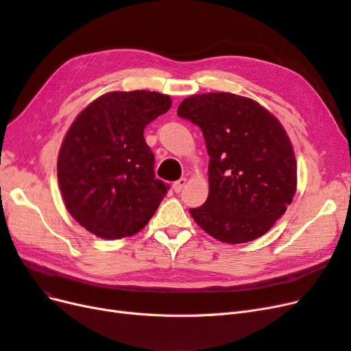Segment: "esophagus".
Segmentation results:
<instances>
[{
	"label": "esophagus",
	"instance_id": "obj_1",
	"mask_svg": "<svg viewBox=\"0 0 351 351\" xmlns=\"http://www.w3.org/2000/svg\"><path fill=\"white\" fill-rule=\"evenodd\" d=\"M187 184V180L186 178H180V180H177V182L173 184V189H174V192L176 193H180L182 192V190L184 189V186Z\"/></svg>",
	"mask_w": 351,
	"mask_h": 351
}]
</instances>
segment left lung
Segmentation results:
<instances>
[{
  "instance_id": "left-lung-1",
  "label": "left lung",
  "mask_w": 351,
  "mask_h": 351,
  "mask_svg": "<svg viewBox=\"0 0 351 351\" xmlns=\"http://www.w3.org/2000/svg\"><path fill=\"white\" fill-rule=\"evenodd\" d=\"M178 117L199 125L209 155V195L190 209L196 224L228 244L263 236L291 204L297 167L275 117L253 99L226 92L193 95Z\"/></svg>"
}]
</instances>
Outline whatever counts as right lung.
<instances>
[{
	"label": "right lung",
	"mask_w": 351,
	"mask_h": 351,
	"mask_svg": "<svg viewBox=\"0 0 351 351\" xmlns=\"http://www.w3.org/2000/svg\"><path fill=\"white\" fill-rule=\"evenodd\" d=\"M169 108L168 95L110 92L73 121L58 155V183L71 217L95 236L136 234L167 195L143 132Z\"/></svg>",
	"instance_id": "right-lung-1"
}]
</instances>
